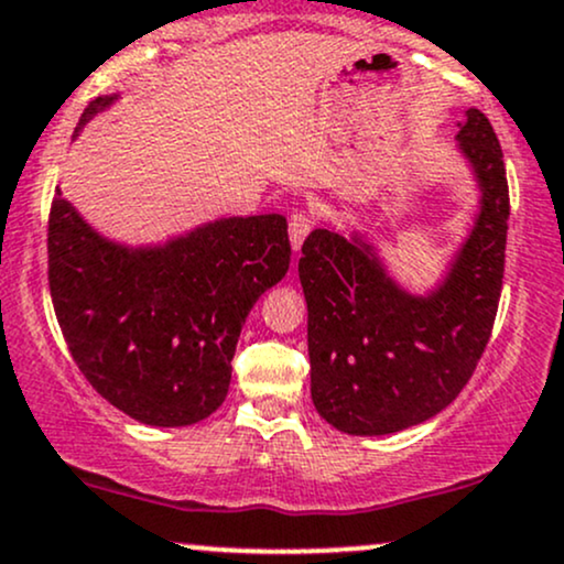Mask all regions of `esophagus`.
Returning a JSON list of instances; mask_svg holds the SVG:
<instances>
[{
  "mask_svg": "<svg viewBox=\"0 0 564 564\" xmlns=\"http://www.w3.org/2000/svg\"><path fill=\"white\" fill-rule=\"evenodd\" d=\"M310 230H313V219L307 215H302V212H296V215H291L289 219V238H291V249L300 251L304 238L310 236Z\"/></svg>",
  "mask_w": 564,
  "mask_h": 564,
  "instance_id": "1",
  "label": "esophagus"
}]
</instances>
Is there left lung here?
Listing matches in <instances>:
<instances>
[{"label":"left lung","mask_w":564,"mask_h":564,"mask_svg":"<svg viewBox=\"0 0 564 564\" xmlns=\"http://www.w3.org/2000/svg\"><path fill=\"white\" fill-rule=\"evenodd\" d=\"M456 140L480 187V212L435 289L400 286L358 230L321 225L302 243L310 394L347 435H392L435 416L464 390L490 339L507 251V170L477 108Z\"/></svg>","instance_id":"8db88e82"}]
</instances>
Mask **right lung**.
<instances>
[{
    "label": "right lung",
    "instance_id": "add662e5",
    "mask_svg": "<svg viewBox=\"0 0 564 564\" xmlns=\"http://www.w3.org/2000/svg\"><path fill=\"white\" fill-rule=\"evenodd\" d=\"M119 95L84 108L74 138ZM50 294L79 371L108 403L151 426H187L223 405L254 302L291 262L283 215L223 217L164 243L111 241L57 187Z\"/></svg>",
    "mask_w": 564,
    "mask_h": 564
}]
</instances>
